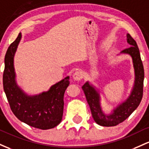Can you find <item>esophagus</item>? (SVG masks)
I'll list each match as a JSON object with an SVG mask.
<instances>
[{"label":"esophagus","instance_id":"esophagus-1","mask_svg":"<svg viewBox=\"0 0 149 149\" xmlns=\"http://www.w3.org/2000/svg\"><path fill=\"white\" fill-rule=\"evenodd\" d=\"M84 77L83 73L81 71H77L76 72H74V75H73V79L76 81H79V80L82 79Z\"/></svg>","mask_w":149,"mask_h":149}]
</instances>
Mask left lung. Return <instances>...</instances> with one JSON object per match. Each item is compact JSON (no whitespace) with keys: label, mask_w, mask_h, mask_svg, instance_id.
<instances>
[{"label":"left lung","mask_w":149,"mask_h":149,"mask_svg":"<svg viewBox=\"0 0 149 149\" xmlns=\"http://www.w3.org/2000/svg\"><path fill=\"white\" fill-rule=\"evenodd\" d=\"M127 41L130 46L122 51V53L132 56L135 72L134 85L127 99L113 110V113L106 115L102 111L100 105L99 93L92 85H90L87 81L81 87L89 105L93 120L101 126L113 127L123 123L136 109L143 96L144 70L139 49L135 40L130 34H127Z\"/></svg>","instance_id":"left-lung-1"}]
</instances>
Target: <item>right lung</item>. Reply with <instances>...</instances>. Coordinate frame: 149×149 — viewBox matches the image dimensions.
Here are the masks:
<instances>
[{
	"mask_svg": "<svg viewBox=\"0 0 149 149\" xmlns=\"http://www.w3.org/2000/svg\"><path fill=\"white\" fill-rule=\"evenodd\" d=\"M19 33L15 41L10 45L5 56L3 88L11 111L20 121L33 127L48 130L61 123L63 114V97L69 85L67 77L53 85L46 92L36 96H28L15 81L14 56L21 39Z\"/></svg>",
	"mask_w": 149,
	"mask_h": 149,
	"instance_id": "add662e5",
	"label": "right lung"
}]
</instances>
